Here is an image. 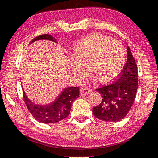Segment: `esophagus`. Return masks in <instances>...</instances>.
<instances>
[{
    "label": "esophagus",
    "instance_id": "obj_1",
    "mask_svg": "<svg viewBox=\"0 0 158 158\" xmlns=\"http://www.w3.org/2000/svg\"><path fill=\"white\" fill-rule=\"evenodd\" d=\"M90 92H91V89H90V88L86 87V86L82 87L81 89H80V94H81V95L82 96H86L89 94H90Z\"/></svg>",
    "mask_w": 158,
    "mask_h": 158
}]
</instances>
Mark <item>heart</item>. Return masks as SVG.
<instances>
[{
    "label": "heart",
    "mask_w": 158,
    "mask_h": 158,
    "mask_svg": "<svg viewBox=\"0 0 158 158\" xmlns=\"http://www.w3.org/2000/svg\"><path fill=\"white\" fill-rule=\"evenodd\" d=\"M75 57H72V73L78 81L88 74L87 66L92 75L102 83H107L121 73L126 64V53L123 45L109 36L92 34L77 43Z\"/></svg>",
    "instance_id": "obj_1"
}]
</instances>
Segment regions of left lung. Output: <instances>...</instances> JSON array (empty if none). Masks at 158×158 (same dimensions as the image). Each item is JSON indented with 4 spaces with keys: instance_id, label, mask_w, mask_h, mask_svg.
<instances>
[{
    "instance_id": "8db88e82",
    "label": "left lung",
    "mask_w": 158,
    "mask_h": 158,
    "mask_svg": "<svg viewBox=\"0 0 158 158\" xmlns=\"http://www.w3.org/2000/svg\"><path fill=\"white\" fill-rule=\"evenodd\" d=\"M126 63L115 81L98 88L102 102L93 107V114L98 119L106 122H118L123 119L131 110L138 89V69L136 61L127 47Z\"/></svg>"
}]
</instances>
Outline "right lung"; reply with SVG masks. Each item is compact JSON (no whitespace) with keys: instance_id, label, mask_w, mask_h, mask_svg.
Instances as JSON below:
<instances>
[{"instance_id":"1","label":"right lung","mask_w":158,"mask_h":158,"mask_svg":"<svg viewBox=\"0 0 158 158\" xmlns=\"http://www.w3.org/2000/svg\"><path fill=\"white\" fill-rule=\"evenodd\" d=\"M38 40H48L57 43L54 38L48 34H44L35 38L30 44ZM78 87H68L63 90L55 101L48 105H39L32 102L26 96L23 89V99L30 113L35 119L43 123H58L69 114L73 102L79 97Z\"/></svg>"}]
</instances>
